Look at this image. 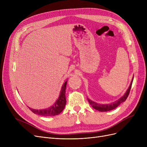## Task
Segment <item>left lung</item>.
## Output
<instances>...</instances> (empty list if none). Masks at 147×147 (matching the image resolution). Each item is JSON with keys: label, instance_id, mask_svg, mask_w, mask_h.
<instances>
[{"label": "left lung", "instance_id": "8db88e82", "mask_svg": "<svg viewBox=\"0 0 147 147\" xmlns=\"http://www.w3.org/2000/svg\"><path fill=\"white\" fill-rule=\"evenodd\" d=\"M133 80H134V77H133V79L131 81L129 87V88L127 89L126 92L125 93V94L124 95V96H123L121 98H120L118 101H115L114 103H112L111 104H98L96 103L94 101H92L90 99H89V98H88V102L89 103L92 105V107L95 109L96 110H98L99 111H110V110H112L114 109H115L117 107H118L120 104H121L122 102H125L127 96H129V94L130 93V89H131V86H132V82H133Z\"/></svg>", "mask_w": 147, "mask_h": 147}]
</instances>
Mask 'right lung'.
Here are the masks:
<instances>
[{
	"label": "right lung",
	"instance_id": "right-lung-1",
	"mask_svg": "<svg viewBox=\"0 0 147 147\" xmlns=\"http://www.w3.org/2000/svg\"><path fill=\"white\" fill-rule=\"evenodd\" d=\"M67 81H66L62 86L60 95L57 101L54 104L50 107L48 109L43 110H34L33 109H29L33 113L43 115V116H54V115H58L64 109V107L66 104V98H65V89Z\"/></svg>",
	"mask_w": 147,
	"mask_h": 147
}]
</instances>
